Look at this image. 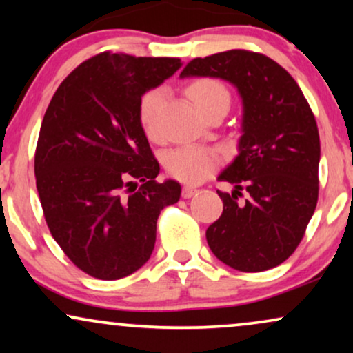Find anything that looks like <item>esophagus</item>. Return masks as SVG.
<instances>
[{
  "instance_id": "obj_1",
  "label": "esophagus",
  "mask_w": 353,
  "mask_h": 353,
  "mask_svg": "<svg viewBox=\"0 0 353 353\" xmlns=\"http://www.w3.org/2000/svg\"><path fill=\"white\" fill-rule=\"evenodd\" d=\"M195 194H197V189H195V187H192V185H184V189H182V197H184V199L194 197Z\"/></svg>"
}]
</instances>
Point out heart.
I'll return each instance as SVG.
<instances>
[{"label":"heart","mask_w":353,"mask_h":353,"mask_svg":"<svg viewBox=\"0 0 353 353\" xmlns=\"http://www.w3.org/2000/svg\"><path fill=\"white\" fill-rule=\"evenodd\" d=\"M189 94L202 112L216 102H228L230 104L228 91L215 79H199L189 88ZM164 102H166V89L163 88L148 92L141 101L140 120L146 133L151 137L158 133V122ZM218 161L220 159L215 151L203 148V146L189 145L172 150L166 156V169L176 179L187 182V184H197L208 174L215 171Z\"/></svg>","instance_id":"1"}]
</instances>
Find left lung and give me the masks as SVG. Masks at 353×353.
Here are the masks:
<instances>
[{"label": "left lung", "instance_id": "1", "mask_svg": "<svg viewBox=\"0 0 353 353\" xmlns=\"http://www.w3.org/2000/svg\"><path fill=\"white\" fill-rule=\"evenodd\" d=\"M181 78H218L241 97L238 156L218 176L234 185L218 190L223 213L207 243L223 264L262 272L292 256L318 203L319 133L301 89L261 53L228 50L194 58ZM248 197L241 203L240 190Z\"/></svg>", "mask_w": 353, "mask_h": 353}]
</instances>
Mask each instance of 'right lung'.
<instances>
[{
    "instance_id": "1",
    "label": "right lung",
    "mask_w": 353,
    "mask_h": 353,
    "mask_svg": "<svg viewBox=\"0 0 353 353\" xmlns=\"http://www.w3.org/2000/svg\"><path fill=\"white\" fill-rule=\"evenodd\" d=\"M182 66L179 58L104 52L71 71L53 94L35 150L48 230L91 276L117 280L148 262L156 221L181 199L159 184V163L140 120L141 97Z\"/></svg>"
}]
</instances>
